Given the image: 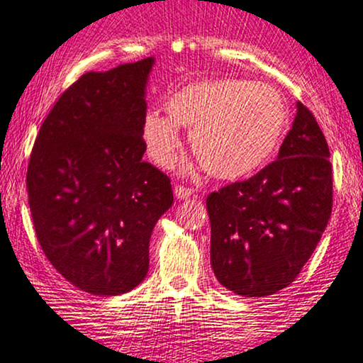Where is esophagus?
Returning a JSON list of instances; mask_svg holds the SVG:
<instances>
[{"instance_id":"34e87169","label":"esophagus","mask_w":363,"mask_h":363,"mask_svg":"<svg viewBox=\"0 0 363 363\" xmlns=\"http://www.w3.org/2000/svg\"><path fill=\"white\" fill-rule=\"evenodd\" d=\"M174 196H176L179 201L187 199V197L192 196V189H189V187H184V186L176 184V186H174Z\"/></svg>"}]
</instances>
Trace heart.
Returning <instances> with one entry per match:
<instances>
[{
	"mask_svg": "<svg viewBox=\"0 0 363 363\" xmlns=\"http://www.w3.org/2000/svg\"><path fill=\"white\" fill-rule=\"evenodd\" d=\"M167 117L149 112L140 127L145 152L171 167L182 147L179 127L191 130V147L209 174L240 179L272 157L288 123V108L272 85L242 79L197 80L174 91Z\"/></svg>",
	"mask_w": 363,
	"mask_h": 363,
	"instance_id": "b5f03b06",
	"label": "heart"
}]
</instances>
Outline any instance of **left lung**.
<instances>
[{
    "mask_svg": "<svg viewBox=\"0 0 363 363\" xmlns=\"http://www.w3.org/2000/svg\"><path fill=\"white\" fill-rule=\"evenodd\" d=\"M322 128L303 104L277 160L206 199L214 277L240 296L295 281L332 214V166Z\"/></svg>",
    "mask_w": 363,
    "mask_h": 363,
    "instance_id": "1",
    "label": "left lung"
}]
</instances>
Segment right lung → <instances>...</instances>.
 I'll return each mask as SVG.
<instances>
[{"mask_svg":"<svg viewBox=\"0 0 363 363\" xmlns=\"http://www.w3.org/2000/svg\"><path fill=\"white\" fill-rule=\"evenodd\" d=\"M154 63L82 75L45 118L30 157L26 189L41 250L91 295L142 283L152 229L174 203L169 177L142 160Z\"/></svg>","mask_w":363,"mask_h":363,"instance_id":"obj_1","label":"right lung"}]
</instances>
